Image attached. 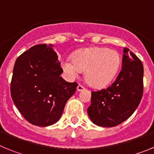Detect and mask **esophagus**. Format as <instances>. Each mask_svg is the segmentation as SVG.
I'll return each mask as SVG.
<instances>
[{"label": "esophagus", "instance_id": "34e87169", "mask_svg": "<svg viewBox=\"0 0 154 154\" xmlns=\"http://www.w3.org/2000/svg\"><path fill=\"white\" fill-rule=\"evenodd\" d=\"M84 89H85V88H84L83 86H82V85H79L78 86H77V90L79 91V92H80V91H82V90H84Z\"/></svg>", "mask_w": 154, "mask_h": 154}]
</instances>
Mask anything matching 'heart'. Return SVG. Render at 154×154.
I'll return each instance as SVG.
<instances>
[{
    "mask_svg": "<svg viewBox=\"0 0 154 154\" xmlns=\"http://www.w3.org/2000/svg\"><path fill=\"white\" fill-rule=\"evenodd\" d=\"M120 63L121 57L116 50L94 47L77 51L72 59L62 60L61 67L71 79L78 77L82 70H85L87 82L93 87L102 88L113 80Z\"/></svg>",
    "mask_w": 154,
    "mask_h": 154,
    "instance_id": "1",
    "label": "heart"
}]
</instances>
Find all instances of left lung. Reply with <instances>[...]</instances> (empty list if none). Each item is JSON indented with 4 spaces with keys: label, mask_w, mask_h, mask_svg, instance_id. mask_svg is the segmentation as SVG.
Here are the masks:
<instances>
[{
    "label": "left lung",
    "mask_w": 154,
    "mask_h": 154,
    "mask_svg": "<svg viewBox=\"0 0 154 154\" xmlns=\"http://www.w3.org/2000/svg\"><path fill=\"white\" fill-rule=\"evenodd\" d=\"M143 66L141 61L123 48L122 69L112 85L106 89L92 92L87 112L94 124L112 127L130 118L143 96Z\"/></svg>",
    "instance_id": "obj_1"
}]
</instances>
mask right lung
Listing matches in <instances>:
<instances>
[{
	"label": "right lung",
	"mask_w": 154,
	"mask_h": 154,
	"mask_svg": "<svg viewBox=\"0 0 154 154\" xmlns=\"http://www.w3.org/2000/svg\"><path fill=\"white\" fill-rule=\"evenodd\" d=\"M63 70L53 45L30 48L16 60L11 95L19 112L28 122L48 126L59 120L65 106L78 84L61 77Z\"/></svg>",
	"instance_id": "1"
}]
</instances>
